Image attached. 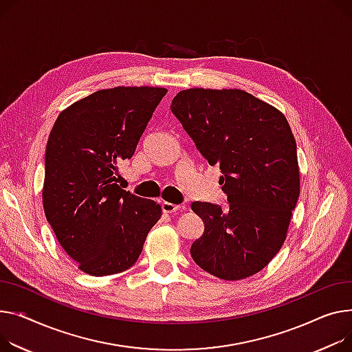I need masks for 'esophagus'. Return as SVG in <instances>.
I'll list each match as a JSON object with an SVG mask.
<instances>
[{
	"mask_svg": "<svg viewBox=\"0 0 352 352\" xmlns=\"http://www.w3.org/2000/svg\"><path fill=\"white\" fill-rule=\"evenodd\" d=\"M161 209H162L164 214H173V212H177V210H179L181 206L175 205V204H171V202H167V201H164L161 204Z\"/></svg>",
	"mask_w": 352,
	"mask_h": 352,
	"instance_id": "1",
	"label": "esophagus"
}]
</instances>
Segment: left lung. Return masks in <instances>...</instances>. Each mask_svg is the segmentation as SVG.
Instances as JSON below:
<instances>
[{"instance_id": "left-lung-1", "label": "left lung", "mask_w": 352, "mask_h": 352, "mask_svg": "<svg viewBox=\"0 0 352 352\" xmlns=\"http://www.w3.org/2000/svg\"><path fill=\"white\" fill-rule=\"evenodd\" d=\"M171 110L210 166L229 208L194 202L204 233L194 262L222 280L263 270L282 249L300 195L297 147L285 114L241 89L181 90Z\"/></svg>"}]
</instances>
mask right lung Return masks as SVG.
Listing matches in <instances>:
<instances>
[{
  "mask_svg": "<svg viewBox=\"0 0 352 352\" xmlns=\"http://www.w3.org/2000/svg\"><path fill=\"white\" fill-rule=\"evenodd\" d=\"M166 87L102 89L60 111L45 151L42 204L56 239L78 267L109 276L131 267L161 205L122 190L131 158Z\"/></svg>",
  "mask_w": 352,
  "mask_h": 352,
  "instance_id": "add662e5",
  "label": "right lung"
}]
</instances>
